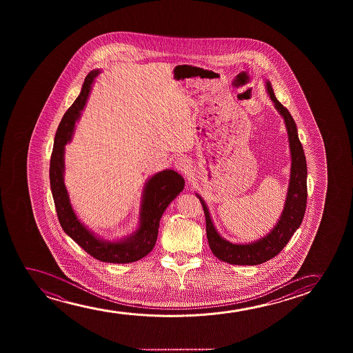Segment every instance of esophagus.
<instances>
[{
	"mask_svg": "<svg viewBox=\"0 0 353 353\" xmlns=\"http://www.w3.org/2000/svg\"><path fill=\"white\" fill-rule=\"evenodd\" d=\"M174 166H176V169L181 171V172H183V174H188L189 171H190V168H192L187 158H179V159L174 161Z\"/></svg>",
	"mask_w": 353,
	"mask_h": 353,
	"instance_id": "esophagus-1",
	"label": "esophagus"
}]
</instances>
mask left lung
Listing matches in <instances>:
<instances>
[{"label":"left lung","instance_id":"left-lung-1","mask_svg":"<svg viewBox=\"0 0 353 353\" xmlns=\"http://www.w3.org/2000/svg\"><path fill=\"white\" fill-rule=\"evenodd\" d=\"M265 85L271 101L274 102V106L285 121L292 157L290 184L287 190L285 208L275 227L272 228V230L266 234L265 236L261 237L256 241L248 243H232L218 234L213 225L212 218L208 212L206 203L203 198L196 194L200 203L203 205V213L206 218V234L210 248L219 261H225L232 265H258L277 256L288 243L295 230L300 227L306 210L307 168L296 125L293 117L290 116V111L276 99L271 83L266 81Z\"/></svg>","mask_w":353,"mask_h":353}]
</instances>
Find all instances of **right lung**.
<instances>
[{"mask_svg":"<svg viewBox=\"0 0 353 353\" xmlns=\"http://www.w3.org/2000/svg\"><path fill=\"white\" fill-rule=\"evenodd\" d=\"M100 70H92L88 73L83 83L82 92L78 95L72 106L63 114L54 139L53 153L50 157L49 179L53 194L54 203L58 213L59 222L63 232L77 242L84 251L97 261L113 264H128L140 261L154 247L160 218L170 203L184 188V179L174 170H164L152 176L145 182L142 201H141L140 225L130 236L118 241H110L97 237L90 232L73 211L68 189L63 183L65 172V145L72 140L76 123L79 121L88 97L92 90V84Z\"/></svg>","mask_w":353,"mask_h":353,"instance_id":"right-lung-1","label":"right lung"}]
</instances>
